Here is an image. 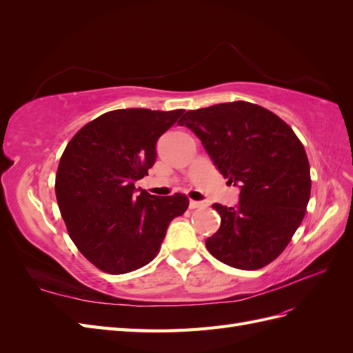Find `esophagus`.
Masks as SVG:
<instances>
[{
    "instance_id": "esophagus-1",
    "label": "esophagus",
    "mask_w": 353,
    "mask_h": 353,
    "mask_svg": "<svg viewBox=\"0 0 353 353\" xmlns=\"http://www.w3.org/2000/svg\"><path fill=\"white\" fill-rule=\"evenodd\" d=\"M205 206V203L203 201H197V200H190V209H199Z\"/></svg>"
}]
</instances>
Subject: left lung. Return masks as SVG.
Instances as JSON below:
<instances>
[{
	"label": "left lung",
	"mask_w": 353,
	"mask_h": 353,
	"mask_svg": "<svg viewBox=\"0 0 353 353\" xmlns=\"http://www.w3.org/2000/svg\"><path fill=\"white\" fill-rule=\"evenodd\" d=\"M193 131L228 184L240 187L236 208L215 203L221 227L206 240L213 258L253 271L271 263L301 225L311 196L303 144L279 116L232 101L188 110Z\"/></svg>",
	"instance_id": "1"
}]
</instances>
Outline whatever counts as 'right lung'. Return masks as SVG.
Segmentation results:
<instances>
[{"instance_id":"1","label":"right lung","mask_w":353,"mask_h":353,"mask_svg":"<svg viewBox=\"0 0 353 353\" xmlns=\"http://www.w3.org/2000/svg\"><path fill=\"white\" fill-rule=\"evenodd\" d=\"M184 110L108 112L74 134L61 154L56 197L72 241L99 270L126 274L152 262L184 194L159 197L134 183L156 162L159 137Z\"/></svg>"}]
</instances>
